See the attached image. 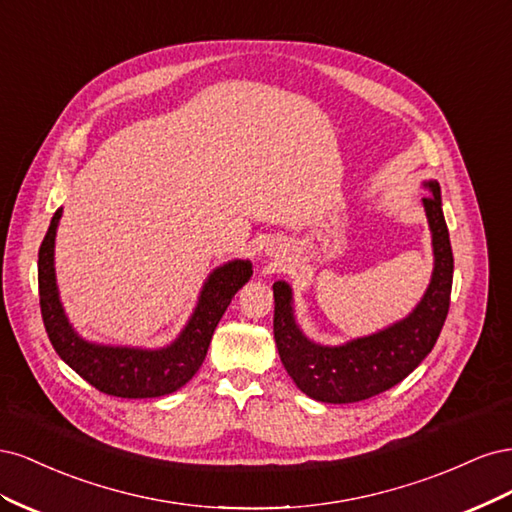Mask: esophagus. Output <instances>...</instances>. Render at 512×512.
<instances>
[{"mask_svg":"<svg viewBox=\"0 0 512 512\" xmlns=\"http://www.w3.org/2000/svg\"><path fill=\"white\" fill-rule=\"evenodd\" d=\"M267 256H275V258H277L280 254H277V250H269V252H267Z\"/></svg>","mask_w":512,"mask_h":512,"instance_id":"34e87169","label":"esophagus"}]
</instances>
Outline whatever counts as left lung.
I'll list each match as a JSON object with an SVG mask.
<instances>
[{"label":"left lung","instance_id":"left-lung-1","mask_svg":"<svg viewBox=\"0 0 512 512\" xmlns=\"http://www.w3.org/2000/svg\"><path fill=\"white\" fill-rule=\"evenodd\" d=\"M423 198L433 245V273L427 292L412 314L374 335L344 346H320L301 333L292 312V290L273 284V335L277 352L299 389L327 404H354L389 391L421 365L436 346L451 305L453 250L442 213L438 181H427Z\"/></svg>","mask_w":512,"mask_h":512}]
</instances>
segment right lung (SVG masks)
<instances>
[{"instance_id":"obj_1","label":"right lung","mask_w":512,"mask_h":512,"mask_svg":"<svg viewBox=\"0 0 512 512\" xmlns=\"http://www.w3.org/2000/svg\"><path fill=\"white\" fill-rule=\"evenodd\" d=\"M59 218L61 209L55 211L38 252L40 312L55 352L83 380L106 395L143 399L162 397L181 389L203 365L213 331L224 316L226 307L237 290L252 277V262L230 260L207 277L190 322L185 324L181 335L170 346L143 350L91 344L70 327L59 301L53 265Z\"/></svg>"}]
</instances>
